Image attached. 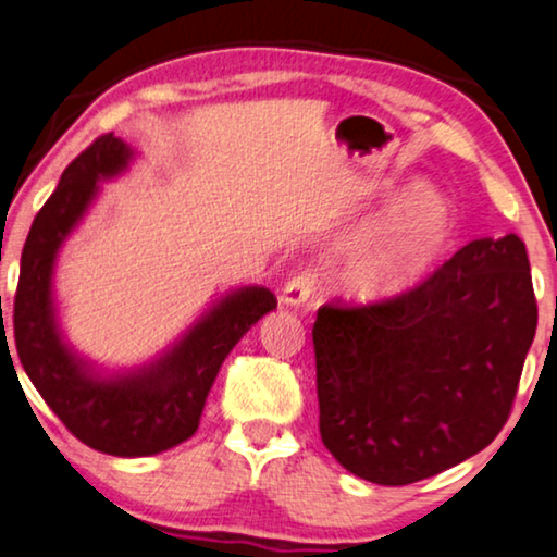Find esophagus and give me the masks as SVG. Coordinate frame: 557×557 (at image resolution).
<instances>
[{"mask_svg": "<svg viewBox=\"0 0 557 557\" xmlns=\"http://www.w3.org/2000/svg\"><path fill=\"white\" fill-rule=\"evenodd\" d=\"M313 292H317V276H313V273L301 271L286 281L284 294H281V301H284L286 306H301L304 301H309Z\"/></svg>", "mask_w": 557, "mask_h": 557, "instance_id": "esophagus-1", "label": "esophagus"}]
</instances>
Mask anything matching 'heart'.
<instances>
[{
  "label": "heart",
  "instance_id": "heart-1",
  "mask_svg": "<svg viewBox=\"0 0 557 557\" xmlns=\"http://www.w3.org/2000/svg\"><path fill=\"white\" fill-rule=\"evenodd\" d=\"M405 200L357 246L342 271V286L357 301H389L417 288L449 253L457 236L453 206L440 193H394Z\"/></svg>",
  "mask_w": 557,
  "mask_h": 557
}]
</instances>
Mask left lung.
<instances>
[{
    "mask_svg": "<svg viewBox=\"0 0 557 557\" xmlns=\"http://www.w3.org/2000/svg\"><path fill=\"white\" fill-rule=\"evenodd\" d=\"M535 326L515 233L470 240L405 296L324 304L311 332L324 447L392 487L478 455L510 417Z\"/></svg>",
    "mask_w": 557,
    "mask_h": 557,
    "instance_id": "1",
    "label": "left lung"
}]
</instances>
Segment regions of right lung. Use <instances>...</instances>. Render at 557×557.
<instances>
[{"instance_id":"obj_1","label":"right lung","mask_w":557,"mask_h":557,"mask_svg":"<svg viewBox=\"0 0 557 557\" xmlns=\"http://www.w3.org/2000/svg\"><path fill=\"white\" fill-rule=\"evenodd\" d=\"M131 158L133 150L110 133L64 168L22 251L14 344L29 382L79 442L104 455L148 457L196 434L223 359L263 313L276 309V296L263 286L238 288L152 364L115 376L92 372L62 342L52 271L64 238L98 196V183L123 173Z\"/></svg>"}]
</instances>
